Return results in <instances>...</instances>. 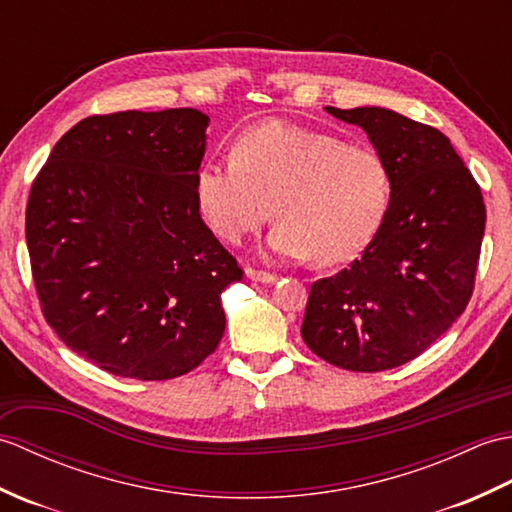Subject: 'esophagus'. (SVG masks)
<instances>
[{"label": "esophagus", "mask_w": 512, "mask_h": 512, "mask_svg": "<svg viewBox=\"0 0 512 512\" xmlns=\"http://www.w3.org/2000/svg\"><path fill=\"white\" fill-rule=\"evenodd\" d=\"M246 277L250 281H259V284H270V281H275V275L266 273V270H257V268H246Z\"/></svg>", "instance_id": "esophagus-1"}]
</instances>
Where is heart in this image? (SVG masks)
<instances>
[{
	"instance_id": "b5f03b06",
	"label": "heart",
	"mask_w": 512,
	"mask_h": 512,
	"mask_svg": "<svg viewBox=\"0 0 512 512\" xmlns=\"http://www.w3.org/2000/svg\"><path fill=\"white\" fill-rule=\"evenodd\" d=\"M389 198V169L378 151L288 121L246 129L233 160L204 162L195 176V200L217 237L244 242L275 211L273 253L312 257L319 266L361 253Z\"/></svg>"
}]
</instances>
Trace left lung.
<instances>
[{
  "label": "left lung",
  "instance_id": "left-lung-1",
  "mask_svg": "<svg viewBox=\"0 0 512 512\" xmlns=\"http://www.w3.org/2000/svg\"><path fill=\"white\" fill-rule=\"evenodd\" d=\"M325 110L365 129L391 198L363 255L310 286L301 336L330 365L383 372L420 356L469 306L486 206L436 127L385 107Z\"/></svg>",
  "mask_w": 512,
  "mask_h": 512
}]
</instances>
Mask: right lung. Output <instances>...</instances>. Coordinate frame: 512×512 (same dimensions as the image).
<instances>
[{
	"instance_id": "1",
	"label": "right lung",
	"mask_w": 512,
	"mask_h": 512,
	"mask_svg": "<svg viewBox=\"0 0 512 512\" xmlns=\"http://www.w3.org/2000/svg\"><path fill=\"white\" fill-rule=\"evenodd\" d=\"M206 125L191 107L88 116L32 182L26 242L43 317L114 376L176 378L220 345L222 290L244 270L195 200Z\"/></svg>"
}]
</instances>
